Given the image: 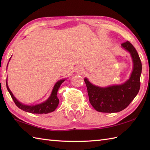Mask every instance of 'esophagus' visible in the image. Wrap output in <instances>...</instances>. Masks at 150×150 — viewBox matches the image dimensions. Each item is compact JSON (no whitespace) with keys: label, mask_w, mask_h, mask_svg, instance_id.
Returning a JSON list of instances; mask_svg holds the SVG:
<instances>
[{"label":"esophagus","mask_w":150,"mask_h":150,"mask_svg":"<svg viewBox=\"0 0 150 150\" xmlns=\"http://www.w3.org/2000/svg\"><path fill=\"white\" fill-rule=\"evenodd\" d=\"M84 71V69L81 67H79V68H77V73H79V74H82Z\"/></svg>","instance_id":"34e87169"}]
</instances>
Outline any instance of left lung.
<instances>
[{
  "mask_svg": "<svg viewBox=\"0 0 150 150\" xmlns=\"http://www.w3.org/2000/svg\"><path fill=\"white\" fill-rule=\"evenodd\" d=\"M122 46L130 53L133 59V69L131 77L121 85L100 88L84 79L89 100L95 110L103 113H115L129 106L139 93L141 86L142 63L137 50L129 41L122 43Z\"/></svg>",
  "mask_w": 150,
  "mask_h": 150,
  "instance_id": "8db88e82",
  "label": "left lung"
}]
</instances>
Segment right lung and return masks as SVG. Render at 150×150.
Listing matches in <instances>:
<instances>
[{"label":"right lung","mask_w":150,"mask_h":150,"mask_svg":"<svg viewBox=\"0 0 150 150\" xmlns=\"http://www.w3.org/2000/svg\"><path fill=\"white\" fill-rule=\"evenodd\" d=\"M64 81H65L64 79H63V80H60L57 82L55 84V86H54L52 93L51 94V96L48 99L44 102V103L40 104L35 105V106H26V105L22 104L21 103H19V102L16 99L15 97L13 96V93H11V91L9 89L7 82H6V87H7L9 93L10 94L12 99L13 100L16 106H17L18 108H20L21 110L31 113L46 114L55 111L57 107L58 106L59 99L58 98V97H57V91H58V90L59 89L60 85L62 84V82Z\"/></svg>","instance_id":"1"}]
</instances>
